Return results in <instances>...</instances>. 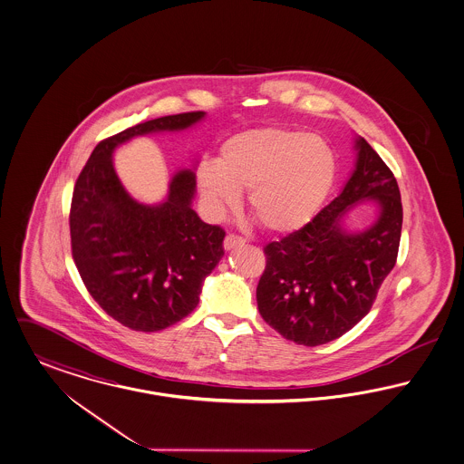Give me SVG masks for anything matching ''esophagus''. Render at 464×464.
<instances>
[{
  "label": "esophagus",
  "mask_w": 464,
  "mask_h": 464,
  "mask_svg": "<svg viewBox=\"0 0 464 464\" xmlns=\"http://www.w3.org/2000/svg\"><path fill=\"white\" fill-rule=\"evenodd\" d=\"M246 244V240L242 238V237H238V235H227L226 238H224V249L231 250L235 249V247H240V246H244Z\"/></svg>",
  "instance_id": "obj_1"
}]
</instances>
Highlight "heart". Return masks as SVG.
<instances>
[{"label":"heart","instance_id":"1","mask_svg":"<svg viewBox=\"0 0 464 464\" xmlns=\"http://www.w3.org/2000/svg\"><path fill=\"white\" fill-rule=\"evenodd\" d=\"M335 179V155L318 136L285 127L254 129L227 140L218 166L198 171L201 192L215 217L235 208L249 190V208L259 224L277 235L313 220Z\"/></svg>","mask_w":464,"mask_h":464}]
</instances>
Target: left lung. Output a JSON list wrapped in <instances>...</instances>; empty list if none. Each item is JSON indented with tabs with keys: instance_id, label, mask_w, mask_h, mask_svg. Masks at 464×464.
<instances>
[{
	"instance_id": "obj_1",
	"label": "left lung",
	"mask_w": 464,
	"mask_h": 464,
	"mask_svg": "<svg viewBox=\"0 0 464 464\" xmlns=\"http://www.w3.org/2000/svg\"><path fill=\"white\" fill-rule=\"evenodd\" d=\"M355 148V171L343 192L302 229L263 249L259 314L296 344L320 346L352 330L371 311L397 261L402 227L397 181L363 138ZM363 198L381 205V217L365 232L346 234L340 218Z\"/></svg>"
}]
</instances>
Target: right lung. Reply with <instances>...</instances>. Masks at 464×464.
<instances>
[{"label": "right lung", "mask_w": 464, "mask_h": 464, "mask_svg": "<svg viewBox=\"0 0 464 464\" xmlns=\"http://www.w3.org/2000/svg\"><path fill=\"white\" fill-rule=\"evenodd\" d=\"M203 116V111L162 116L107 138L73 187L69 222L79 276L112 320L136 332L164 330L196 309L205 277L224 256L226 233L192 210L190 169L171 179L164 203L146 207L120 183L112 151L136 136L183 130Z\"/></svg>", "instance_id": "1"}]
</instances>
